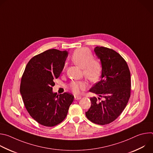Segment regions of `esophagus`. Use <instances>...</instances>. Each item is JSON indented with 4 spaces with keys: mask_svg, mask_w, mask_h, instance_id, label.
Here are the masks:
<instances>
[{
    "mask_svg": "<svg viewBox=\"0 0 153 153\" xmlns=\"http://www.w3.org/2000/svg\"><path fill=\"white\" fill-rule=\"evenodd\" d=\"M82 98L81 96H74V99L75 100H79Z\"/></svg>",
    "mask_w": 153,
    "mask_h": 153,
    "instance_id": "esophagus-1",
    "label": "esophagus"
}]
</instances>
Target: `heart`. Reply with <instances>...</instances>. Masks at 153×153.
I'll list each match as a JSON object with an SVG mask.
<instances>
[{
    "label": "heart",
    "mask_w": 153,
    "mask_h": 153,
    "mask_svg": "<svg viewBox=\"0 0 153 153\" xmlns=\"http://www.w3.org/2000/svg\"><path fill=\"white\" fill-rule=\"evenodd\" d=\"M72 62L83 70V76L91 82H97L102 74V68L100 63L93 59L91 52L86 48H80L76 50L73 54ZM65 66L63 71L65 70ZM86 83L83 81L76 80L71 82L69 85L70 90L75 94H79L85 90Z\"/></svg>",
    "instance_id": "obj_1"
}]
</instances>
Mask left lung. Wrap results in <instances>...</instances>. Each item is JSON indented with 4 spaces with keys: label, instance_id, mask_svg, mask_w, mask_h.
<instances>
[{
    "label": "left lung",
    "instance_id": "obj_1",
    "mask_svg": "<svg viewBox=\"0 0 153 153\" xmlns=\"http://www.w3.org/2000/svg\"><path fill=\"white\" fill-rule=\"evenodd\" d=\"M94 52L102 64L101 79L90 91L96 97L90 98L91 105L85 113L91 122L106 125L115 120L126 107L131 94V76L128 65L116 51L103 47H96Z\"/></svg>",
    "mask_w": 153,
    "mask_h": 153
}]
</instances>
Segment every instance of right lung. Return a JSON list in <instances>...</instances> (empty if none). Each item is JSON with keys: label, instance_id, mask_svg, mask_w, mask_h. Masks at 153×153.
Returning a JSON list of instances; mask_svg holds the SVG:
<instances>
[{"label": "right lung", "instance_id": "1", "mask_svg": "<svg viewBox=\"0 0 153 153\" xmlns=\"http://www.w3.org/2000/svg\"><path fill=\"white\" fill-rule=\"evenodd\" d=\"M67 51L51 49L34 56L21 79L20 92L30 115L39 123L54 126L66 117L74 96L53 92L54 82L63 70Z\"/></svg>", "mask_w": 153, "mask_h": 153}]
</instances>
